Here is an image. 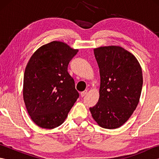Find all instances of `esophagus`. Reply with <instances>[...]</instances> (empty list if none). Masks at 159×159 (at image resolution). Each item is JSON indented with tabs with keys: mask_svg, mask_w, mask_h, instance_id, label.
<instances>
[{
	"mask_svg": "<svg viewBox=\"0 0 159 159\" xmlns=\"http://www.w3.org/2000/svg\"><path fill=\"white\" fill-rule=\"evenodd\" d=\"M87 93V90L84 91V92H82L81 93H80V96H81V97H84V96L86 95Z\"/></svg>",
	"mask_w": 159,
	"mask_h": 159,
	"instance_id": "obj_1",
	"label": "esophagus"
}]
</instances>
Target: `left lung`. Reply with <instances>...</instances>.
Returning <instances> with one entry per match:
<instances>
[{
    "instance_id": "left-lung-1",
    "label": "left lung",
    "mask_w": 159,
    "mask_h": 159,
    "mask_svg": "<svg viewBox=\"0 0 159 159\" xmlns=\"http://www.w3.org/2000/svg\"><path fill=\"white\" fill-rule=\"evenodd\" d=\"M93 50L100 69V97L89 110L100 127L115 129L136 109L142 89V70L136 57L122 47L102 46Z\"/></svg>"
}]
</instances>
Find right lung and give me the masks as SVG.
Here are the masks:
<instances>
[{"instance_id": "obj_1", "label": "right lung", "mask_w": 159, "mask_h": 159, "mask_svg": "<svg viewBox=\"0 0 159 159\" xmlns=\"http://www.w3.org/2000/svg\"><path fill=\"white\" fill-rule=\"evenodd\" d=\"M79 50L53 41L33 54L24 75L23 98L29 115L38 126L52 129L61 125L79 94L67 72Z\"/></svg>"}]
</instances>
